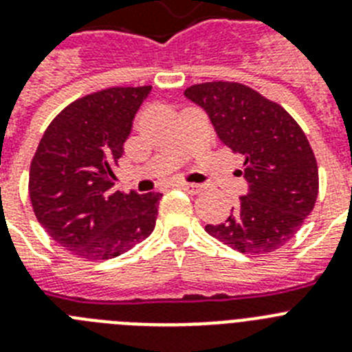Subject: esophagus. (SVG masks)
<instances>
[{
	"mask_svg": "<svg viewBox=\"0 0 352 352\" xmlns=\"http://www.w3.org/2000/svg\"><path fill=\"white\" fill-rule=\"evenodd\" d=\"M178 188H182V190L188 192V194H197V192L203 190V187L201 185H197V183H187V182H182L176 185Z\"/></svg>",
	"mask_w": 352,
	"mask_h": 352,
	"instance_id": "34e87169",
	"label": "esophagus"
}]
</instances>
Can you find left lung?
Here are the masks:
<instances>
[{
  "label": "left lung",
  "instance_id": "1",
  "mask_svg": "<svg viewBox=\"0 0 352 352\" xmlns=\"http://www.w3.org/2000/svg\"><path fill=\"white\" fill-rule=\"evenodd\" d=\"M205 108L217 137L244 156L249 190L206 233L245 254L272 253L296 235L319 196V167L305 131L281 104L236 82H206L185 90Z\"/></svg>",
  "mask_w": 352,
  "mask_h": 352
}]
</instances>
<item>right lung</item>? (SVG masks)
I'll use <instances>...</instances> for the list:
<instances>
[{
  "label": "right lung",
  "mask_w": 352,
  "mask_h": 352,
  "mask_svg": "<svg viewBox=\"0 0 352 352\" xmlns=\"http://www.w3.org/2000/svg\"><path fill=\"white\" fill-rule=\"evenodd\" d=\"M151 87H112L76 99L51 121L30 165L32 208L51 239L90 262L151 235L162 194L113 190L137 110Z\"/></svg>",
  "instance_id": "right-lung-1"
}]
</instances>
